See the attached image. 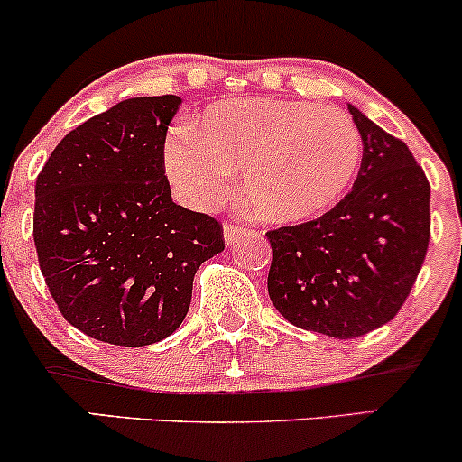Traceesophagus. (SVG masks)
Listing matches in <instances>:
<instances>
[{
  "label": "esophagus",
  "mask_w": 462,
  "mask_h": 462,
  "mask_svg": "<svg viewBox=\"0 0 462 462\" xmlns=\"http://www.w3.org/2000/svg\"><path fill=\"white\" fill-rule=\"evenodd\" d=\"M249 235H252V232L243 226H236V224L224 226V238H226L227 245H236L238 241H243V238H247Z\"/></svg>",
  "instance_id": "obj_1"
}]
</instances>
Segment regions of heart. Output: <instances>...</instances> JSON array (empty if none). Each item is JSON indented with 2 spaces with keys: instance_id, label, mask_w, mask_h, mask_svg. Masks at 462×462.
<instances>
[{
  "instance_id": "b5f03b06",
  "label": "heart",
  "mask_w": 462,
  "mask_h": 462,
  "mask_svg": "<svg viewBox=\"0 0 462 462\" xmlns=\"http://www.w3.org/2000/svg\"><path fill=\"white\" fill-rule=\"evenodd\" d=\"M171 182L198 206L243 195L258 219L301 226L328 215L356 182L363 139L347 115L306 102L232 99L210 106L164 152Z\"/></svg>"
}]
</instances>
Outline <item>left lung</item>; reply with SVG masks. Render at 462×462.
<instances>
[{
	"mask_svg": "<svg viewBox=\"0 0 462 462\" xmlns=\"http://www.w3.org/2000/svg\"><path fill=\"white\" fill-rule=\"evenodd\" d=\"M363 139L352 193L328 215L267 232L269 298L301 330L356 338L402 309L430 241V184L404 141L356 106Z\"/></svg>",
	"mask_w": 462,
	"mask_h": 462,
	"instance_id": "1",
	"label": "left lung"
}]
</instances>
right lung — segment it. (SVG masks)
<instances>
[{"mask_svg":"<svg viewBox=\"0 0 462 462\" xmlns=\"http://www.w3.org/2000/svg\"><path fill=\"white\" fill-rule=\"evenodd\" d=\"M182 99L132 97L56 145L36 178L34 245L62 317L110 346L162 341L187 317L219 221L171 199L164 139Z\"/></svg>","mask_w":462,"mask_h":462,"instance_id":"right-lung-1","label":"right lung"}]
</instances>
